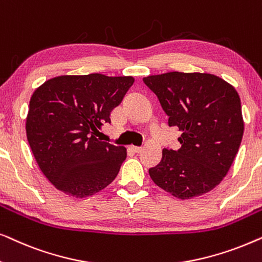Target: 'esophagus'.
Returning a JSON list of instances; mask_svg holds the SVG:
<instances>
[{
  "mask_svg": "<svg viewBox=\"0 0 262 262\" xmlns=\"http://www.w3.org/2000/svg\"><path fill=\"white\" fill-rule=\"evenodd\" d=\"M131 149L134 150L135 152H141V151H142V148H141V146H132Z\"/></svg>",
  "mask_w": 262,
  "mask_h": 262,
  "instance_id": "1",
  "label": "esophagus"
}]
</instances>
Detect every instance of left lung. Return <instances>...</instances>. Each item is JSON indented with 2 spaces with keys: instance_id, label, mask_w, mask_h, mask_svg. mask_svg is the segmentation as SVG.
Instances as JSON below:
<instances>
[{
  "instance_id": "1",
  "label": "left lung",
  "mask_w": 262,
  "mask_h": 262,
  "mask_svg": "<svg viewBox=\"0 0 262 262\" xmlns=\"http://www.w3.org/2000/svg\"><path fill=\"white\" fill-rule=\"evenodd\" d=\"M155 93L168 125L178 127L179 150L163 149L162 160L149 169L152 181L180 199L210 192L230 169L245 124L236 89L221 77L171 71L144 77Z\"/></svg>"
}]
</instances>
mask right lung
<instances>
[{"label":"right lung","mask_w":262,"mask_h":262,"mask_svg":"<svg viewBox=\"0 0 262 262\" xmlns=\"http://www.w3.org/2000/svg\"><path fill=\"white\" fill-rule=\"evenodd\" d=\"M134 82L132 76L63 75L35 89L27 139L42 174L57 189L84 198L116 179L126 149L96 136Z\"/></svg>","instance_id":"add662e5"}]
</instances>
